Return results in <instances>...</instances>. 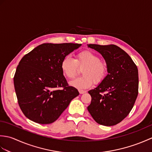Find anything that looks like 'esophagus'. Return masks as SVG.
Here are the masks:
<instances>
[{"label": "esophagus", "instance_id": "34e87169", "mask_svg": "<svg viewBox=\"0 0 152 152\" xmlns=\"http://www.w3.org/2000/svg\"><path fill=\"white\" fill-rule=\"evenodd\" d=\"M78 91H79V93H80V94H83V93H86V91H84V90H82V89H79Z\"/></svg>", "mask_w": 152, "mask_h": 152}]
</instances>
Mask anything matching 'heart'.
I'll use <instances>...</instances> for the list:
<instances>
[{
	"mask_svg": "<svg viewBox=\"0 0 152 152\" xmlns=\"http://www.w3.org/2000/svg\"><path fill=\"white\" fill-rule=\"evenodd\" d=\"M82 70V77L74 80L70 84L79 89L89 88L95 83L102 82L105 78L107 68L104 63L100 60L99 57L91 51H83L76 56V59L66 56L61 64L63 74L69 80L75 77L79 69Z\"/></svg>",
	"mask_w": 152,
	"mask_h": 152,
	"instance_id": "1",
	"label": "heart"
}]
</instances>
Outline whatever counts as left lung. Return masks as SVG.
Here are the masks:
<instances>
[{"label": "left lung", "instance_id": "obj_1", "mask_svg": "<svg viewBox=\"0 0 152 152\" xmlns=\"http://www.w3.org/2000/svg\"><path fill=\"white\" fill-rule=\"evenodd\" d=\"M88 46L102 55L108 72L104 80L88 91L91 102L88 110L99 124L115 125L129 114L137 98V66L131 57L115 45Z\"/></svg>", "mask_w": 152, "mask_h": 152}]
</instances>
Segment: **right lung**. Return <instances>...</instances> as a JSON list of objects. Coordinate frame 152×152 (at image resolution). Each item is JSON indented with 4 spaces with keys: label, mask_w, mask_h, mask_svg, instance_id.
<instances>
[{
    "label": "right lung",
    "mask_w": 152,
    "mask_h": 152,
    "mask_svg": "<svg viewBox=\"0 0 152 152\" xmlns=\"http://www.w3.org/2000/svg\"><path fill=\"white\" fill-rule=\"evenodd\" d=\"M80 46L44 43L22 58L16 69L14 83L19 105L30 120L40 124H51L79 95L75 88L68 86L61 64Z\"/></svg>",
    "instance_id": "obj_1"
}]
</instances>
